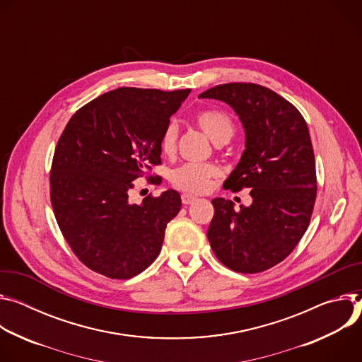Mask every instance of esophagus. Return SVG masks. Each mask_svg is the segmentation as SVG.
<instances>
[{
    "instance_id": "34e87169",
    "label": "esophagus",
    "mask_w": 362,
    "mask_h": 362,
    "mask_svg": "<svg viewBox=\"0 0 362 362\" xmlns=\"http://www.w3.org/2000/svg\"><path fill=\"white\" fill-rule=\"evenodd\" d=\"M181 199H182L184 204H192L194 202H197V197H194L191 194H182Z\"/></svg>"
}]
</instances>
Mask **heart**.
<instances>
[{"label": "heart", "instance_id": "b5f03b06", "mask_svg": "<svg viewBox=\"0 0 362 362\" xmlns=\"http://www.w3.org/2000/svg\"><path fill=\"white\" fill-rule=\"evenodd\" d=\"M197 125L216 144L223 145L234 135V124L230 116L221 110H203L195 116ZM178 127L175 122L167 124L159 139V148L164 155H173L177 148ZM220 175V168L216 164H185L175 168L170 180L171 182L187 192L202 194L209 191L214 178Z\"/></svg>", "mask_w": 362, "mask_h": 362}]
</instances>
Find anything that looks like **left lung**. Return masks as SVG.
<instances>
[{
	"instance_id": "left-lung-1",
	"label": "left lung",
	"mask_w": 362,
	"mask_h": 362,
	"mask_svg": "<svg viewBox=\"0 0 362 362\" xmlns=\"http://www.w3.org/2000/svg\"><path fill=\"white\" fill-rule=\"evenodd\" d=\"M198 98L227 103L245 129V151L224 185L250 191L252 204L214 198L207 237L217 259L238 273L282 262L305 234L316 198L315 156L299 110L255 83H227Z\"/></svg>"
}]
</instances>
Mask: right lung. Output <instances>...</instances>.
<instances>
[{"label":"right lung","instance_id":"add662e5","mask_svg":"<svg viewBox=\"0 0 362 362\" xmlns=\"http://www.w3.org/2000/svg\"><path fill=\"white\" fill-rule=\"evenodd\" d=\"M189 92L119 88L66 125L53 156L52 206L66 242L89 269L129 279L158 257L181 197L170 188L135 204L129 189L160 163V135Z\"/></svg>","mask_w":362,"mask_h":362}]
</instances>
